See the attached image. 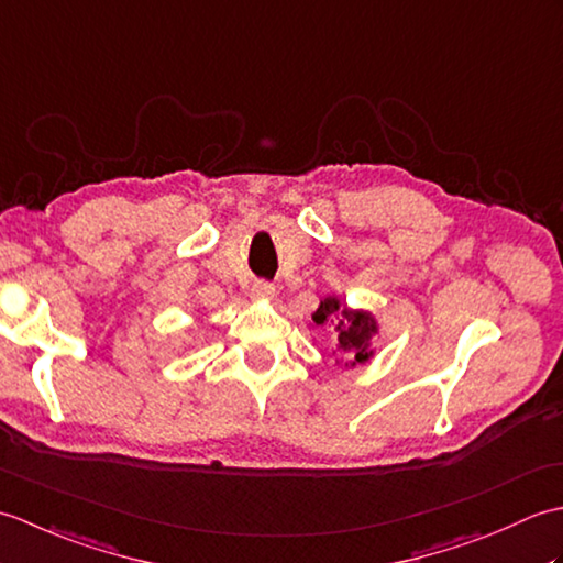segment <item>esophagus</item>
<instances>
[{"mask_svg":"<svg viewBox=\"0 0 563 563\" xmlns=\"http://www.w3.org/2000/svg\"><path fill=\"white\" fill-rule=\"evenodd\" d=\"M273 295H275V288L266 280H256L251 285V297H254V300H271Z\"/></svg>","mask_w":563,"mask_h":563,"instance_id":"1","label":"esophagus"}]
</instances>
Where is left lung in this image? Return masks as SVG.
Segmentation results:
<instances>
[{"mask_svg":"<svg viewBox=\"0 0 563 563\" xmlns=\"http://www.w3.org/2000/svg\"><path fill=\"white\" fill-rule=\"evenodd\" d=\"M309 327L331 329L333 341H336V351H333L336 365H365L375 355L373 339L379 333L377 317L369 309L349 307L339 295H327L324 300H319Z\"/></svg>","mask_w":563,"mask_h":563,"instance_id":"left-lung-1","label":"left lung"}]
</instances>
